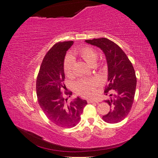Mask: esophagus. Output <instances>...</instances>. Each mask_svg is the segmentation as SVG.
Segmentation results:
<instances>
[{
    "mask_svg": "<svg viewBox=\"0 0 158 158\" xmlns=\"http://www.w3.org/2000/svg\"><path fill=\"white\" fill-rule=\"evenodd\" d=\"M88 103H98V102L95 101V100H94V99H88Z\"/></svg>",
    "mask_w": 158,
    "mask_h": 158,
    "instance_id": "obj_1",
    "label": "esophagus"
}]
</instances>
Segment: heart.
Masks as SVG:
<instances>
[{"instance_id": "1", "label": "heart", "mask_w": 158, "mask_h": 158, "mask_svg": "<svg viewBox=\"0 0 158 158\" xmlns=\"http://www.w3.org/2000/svg\"><path fill=\"white\" fill-rule=\"evenodd\" d=\"M76 54L91 66L96 64L98 52L92 47H84L76 51ZM74 59L70 55L66 56L63 63V69L68 77L74 75ZM99 85V80L96 78H82L75 84V89L78 94L83 97H91L95 94L96 88Z\"/></svg>"}]
</instances>
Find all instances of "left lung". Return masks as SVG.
I'll list each match as a JSON object with an SVG mask.
<instances>
[{
    "label": "left lung",
    "mask_w": 158,
    "mask_h": 158,
    "mask_svg": "<svg viewBox=\"0 0 158 158\" xmlns=\"http://www.w3.org/2000/svg\"><path fill=\"white\" fill-rule=\"evenodd\" d=\"M101 49L106 56L108 65V82L104 93L109 94L106 100L109 105V112L103 116L107 123H117L123 121L131 111L135 99L136 77L135 69L120 47L107 38L85 41Z\"/></svg>",
    "instance_id": "obj_1"
}]
</instances>
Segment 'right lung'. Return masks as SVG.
<instances>
[{"label":"right lung","mask_w":158,"mask_h":158,"mask_svg":"<svg viewBox=\"0 0 158 158\" xmlns=\"http://www.w3.org/2000/svg\"><path fill=\"white\" fill-rule=\"evenodd\" d=\"M73 41L58 42L47 52L43 60L36 81L37 101L47 117L57 126L63 128L75 127L80 120L85 100L78 97L68 102L64 95L70 97L72 92L64 91L63 82L64 57Z\"/></svg>","instance_id":"obj_1"}]
</instances>
